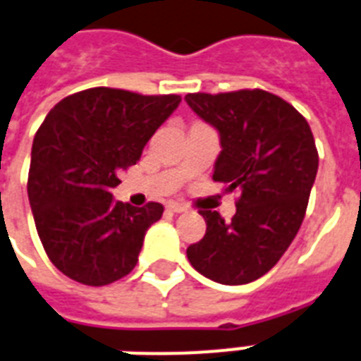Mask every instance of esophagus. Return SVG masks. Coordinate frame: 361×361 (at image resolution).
<instances>
[{
	"instance_id": "34e87169",
	"label": "esophagus",
	"mask_w": 361,
	"mask_h": 361,
	"mask_svg": "<svg viewBox=\"0 0 361 361\" xmlns=\"http://www.w3.org/2000/svg\"><path fill=\"white\" fill-rule=\"evenodd\" d=\"M170 212H174V214H181V212L187 210L185 204H181V202H169V206H166Z\"/></svg>"
}]
</instances>
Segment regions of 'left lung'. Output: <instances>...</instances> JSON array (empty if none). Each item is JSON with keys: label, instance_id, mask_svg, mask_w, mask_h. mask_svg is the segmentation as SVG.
Masks as SVG:
<instances>
[{"label": "left lung", "instance_id": "1", "mask_svg": "<svg viewBox=\"0 0 361 361\" xmlns=\"http://www.w3.org/2000/svg\"><path fill=\"white\" fill-rule=\"evenodd\" d=\"M200 119L219 132L221 153L214 181L236 191L231 221L200 210L204 238L187 257L206 279L240 286L261 279L279 263L301 227L318 172V151L307 119L267 90L187 94Z\"/></svg>", "mask_w": 361, "mask_h": 361}]
</instances>
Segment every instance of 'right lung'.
Instances as JSON below:
<instances>
[{"mask_svg": "<svg viewBox=\"0 0 361 361\" xmlns=\"http://www.w3.org/2000/svg\"><path fill=\"white\" fill-rule=\"evenodd\" d=\"M180 102L96 87L59 102L35 132L27 199L41 244L66 276L106 286L136 267L145 231L164 208L115 202L111 189Z\"/></svg>", "mask_w": 361, "mask_h": 361, "instance_id": "right-lung-1", "label": "right lung"}]
</instances>
